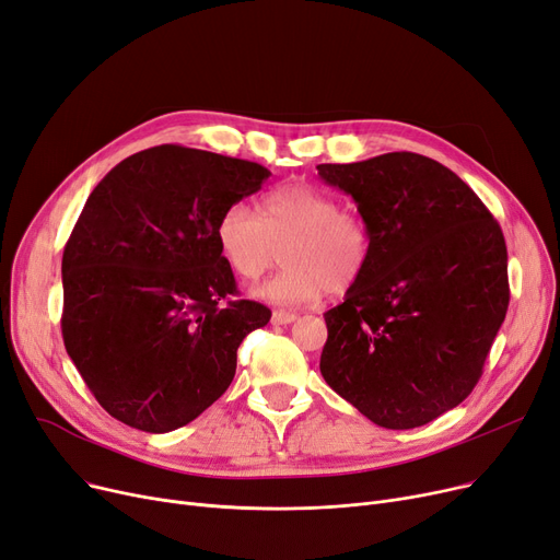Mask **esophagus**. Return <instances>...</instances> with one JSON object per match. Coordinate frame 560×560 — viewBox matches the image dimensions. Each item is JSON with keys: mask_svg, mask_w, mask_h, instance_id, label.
<instances>
[{"mask_svg": "<svg viewBox=\"0 0 560 560\" xmlns=\"http://www.w3.org/2000/svg\"><path fill=\"white\" fill-rule=\"evenodd\" d=\"M298 320V313H293V311H275L272 313V323L275 325H290V323H295Z\"/></svg>", "mask_w": 560, "mask_h": 560, "instance_id": "34e87169", "label": "esophagus"}]
</instances>
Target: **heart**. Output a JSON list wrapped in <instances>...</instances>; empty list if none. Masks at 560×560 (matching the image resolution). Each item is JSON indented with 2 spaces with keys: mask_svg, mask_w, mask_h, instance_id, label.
Instances as JSON below:
<instances>
[{
  "mask_svg": "<svg viewBox=\"0 0 560 560\" xmlns=\"http://www.w3.org/2000/svg\"><path fill=\"white\" fill-rule=\"evenodd\" d=\"M226 265L245 281H258L283 254V270L258 290L267 302L306 306L325 290L346 293L366 270L371 229L352 210H340L329 191L306 183L267 194L256 214L229 206L214 229Z\"/></svg>",
  "mask_w": 560,
  "mask_h": 560,
  "instance_id": "heart-1",
  "label": "heart"
}]
</instances>
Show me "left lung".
I'll return each mask as SVG.
<instances>
[{"label": "left lung", "instance_id": "left-lung-1", "mask_svg": "<svg viewBox=\"0 0 560 560\" xmlns=\"http://www.w3.org/2000/svg\"><path fill=\"white\" fill-rule=\"evenodd\" d=\"M318 176L350 194L373 237L366 270L325 313L320 373L373 423L425 425L474 392L505 318L501 226L419 153L318 164Z\"/></svg>", "mask_w": 560, "mask_h": 560}]
</instances>
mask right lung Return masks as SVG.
Returning <instances> with one entry per match:
<instances>
[{"label":"right lung","mask_w":560,"mask_h":560,"mask_svg":"<svg viewBox=\"0 0 560 560\" xmlns=\"http://www.w3.org/2000/svg\"><path fill=\"white\" fill-rule=\"evenodd\" d=\"M272 174L164 143L95 185L61 260L68 357L105 411L143 432L187 425L233 382L237 348L272 311L237 295L222 212Z\"/></svg>","instance_id":"right-lung-1"}]
</instances>
